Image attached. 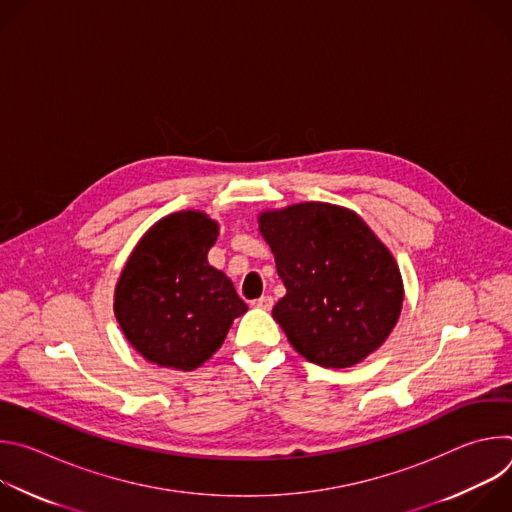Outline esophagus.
<instances>
[{
    "mask_svg": "<svg viewBox=\"0 0 512 512\" xmlns=\"http://www.w3.org/2000/svg\"><path fill=\"white\" fill-rule=\"evenodd\" d=\"M255 306L261 308V310H271V308H273V298H271V296H261V298L255 302Z\"/></svg>",
    "mask_w": 512,
    "mask_h": 512,
    "instance_id": "34e87169",
    "label": "esophagus"
}]
</instances>
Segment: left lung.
Wrapping results in <instances>:
<instances>
[{"label": "left lung", "instance_id": "8db88e82", "mask_svg": "<svg viewBox=\"0 0 512 512\" xmlns=\"http://www.w3.org/2000/svg\"><path fill=\"white\" fill-rule=\"evenodd\" d=\"M257 223L285 285L273 318L306 360L348 369L389 338L403 308V277L354 210L298 202L259 212Z\"/></svg>", "mask_w": 512, "mask_h": 512}]
</instances>
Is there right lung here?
Instances as JSON below:
<instances>
[{
    "label": "right lung",
    "instance_id": "1",
    "mask_svg": "<svg viewBox=\"0 0 512 512\" xmlns=\"http://www.w3.org/2000/svg\"><path fill=\"white\" fill-rule=\"evenodd\" d=\"M218 223L202 210L172 212L133 247L113 294L127 342L152 364L194 371L223 346L249 308L208 263Z\"/></svg>",
    "mask_w": 512,
    "mask_h": 512
}]
</instances>
